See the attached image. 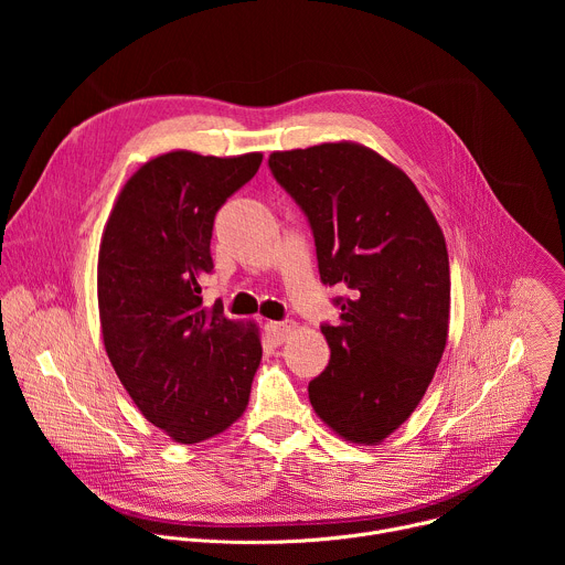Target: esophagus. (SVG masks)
Wrapping results in <instances>:
<instances>
[{"label": "esophagus", "mask_w": 565, "mask_h": 565, "mask_svg": "<svg viewBox=\"0 0 565 565\" xmlns=\"http://www.w3.org/2000/svg\"><path fill=\"white\" fill-rule=\"evenodd\" d=\"M292 333V321H270L266 324V335L273 344H284Z\"/></svg>", "instance_id": "34e87169"}]
</instances>
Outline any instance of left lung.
<instances>
[{"label": "left lung", "mask_w": 565, "mask_h": 565, "mask_svg": "<svg viewBox=\"0 0 565 565\" xmlns=\"http://www.w3.org/2000/svg\"><path fill=\"white\" fill-rule=\"evenodd\" d=\"M268 168L308 218L321 284L344 292L340 324H321L331 360L308 382L310 405L375 445L418 407L447 344L443 230L412 179L362 145L275 151Z\"/></svg>", "instance_id": "8db88e82"}]
</instances>
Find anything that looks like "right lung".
<instances>
[{
	"instance_id": "add662e5",
	"label": "right lung",
	"mask_w": 565,
	"mask_h": 565,
	"mask_svg": "<svg viewBox=\"0 0 565 565\" xmlns=\"http://www.w3.org/2000/svg\"><path fill=\"white\" fill-rule=\"evenodd\" d=\"M262 153L170 151L122 188L100 241L98 306L107 355L142 416L181 445L225 431L246 412L262 362L255 327L203 306L221 205Z\"/></svg>"
}]
</instances>
